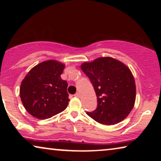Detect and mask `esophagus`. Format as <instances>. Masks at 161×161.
I'll list each match as a JSON object with an SVG mask.
<instances>
[{
	"label": "esophagus",
	"instance_id": "obj_1",
	"mask_svg": "<svg viewBox=\"0 0 161 161\" xmlns=\"http://www.w3.org/2000/svg\"><path fill=\"white\" fill-rule=\"evenodd\" d=\"M74 96L75 97H80V94H79L78 93H76V94H74Z\"/></svg>",
	"mask_w": 161,
	"mask_h": 161
}]
</instances>
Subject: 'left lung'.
Segmentation results:
<instances>
[{
    "label": "left lung",
    "mask_w": 161,
    "mask_h": 161,
    "mask_svg": "<svg viewBox=\"0 0 161 161\" xmlns=\"http://www.w3.org/2000/svg\"><path fill=\"white\" fill-rule=\"evenodd\" d=\"M95 91L97 106L86 112L94 120L105 125L122 122L132 111L136 100V84L126 65L111 57L98 58L81 65Z\"/></svg>",
    "instance_id": "obj_1"
}]
</instances>
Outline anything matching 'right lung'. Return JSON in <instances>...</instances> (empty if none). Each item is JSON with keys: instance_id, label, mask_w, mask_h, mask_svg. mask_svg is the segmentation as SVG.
Segmentation results:
<instances>
[{"instance_id": "obj_1", "label": "right lung", "mask_w": 161, "mask_h": 161, "mask_svg": "<svg viewBox=\"0 0 161 161\" xmlns=\"http://www.w3.org/2000/svg\"><path fill=\"white\" fill-rule=\"evenodd\" d=\"M64 65L50 60L35 66L21 83L19 95L28 113L40 119H49L67 107V81L61 78Z\"/></svg>"}]
</instances>
